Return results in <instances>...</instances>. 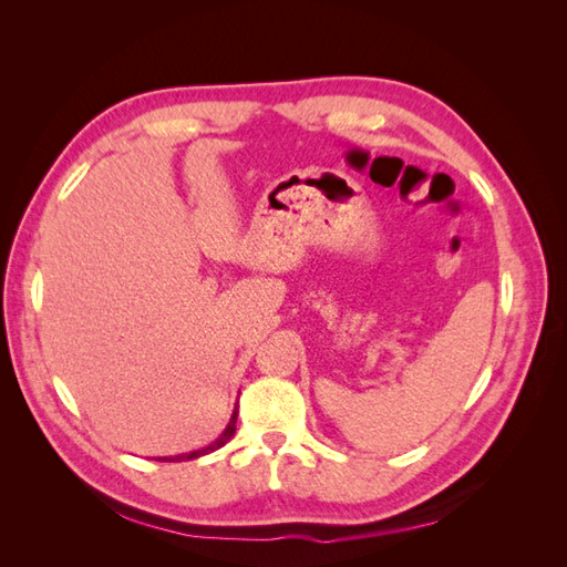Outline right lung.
<instances>
[{"label":"right lung","mask_w":567,"mask_h":567,"mask_svg":"<svg viewBox=\"0 0 567 567\" xmlns=\"http://www.w3.org/2000/svg\"><path fill=\"white\" fill-rule=\"evenodd\" d=\"M236 416H238V409H234L231 421H229V425L225 427V433H221L213 444H208V447L196 450V452H188V454H179V456H163V458H158V461H192V458H198V456H203V454H210V452H215V450H219V447H225V444H227V442L234 437V433H236Z\"/></svg>","instance_id":"1"}]
</instances>
